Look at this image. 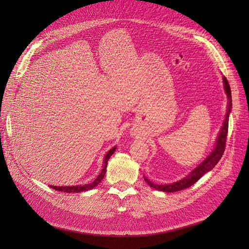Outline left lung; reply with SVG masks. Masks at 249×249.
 Wrapping results in <instances>:
<instances>
[{"mask_svg":"<svg viewBox=\"0 0 249 249\" xmlns=\"http://www.w3.org/2000/svg\"><path fill=\"white\" fill-rule=\"evenodd\" d=\"M223 82H224V89L225 92L228 94V99H229V106H228V113L227 116H225L224 123L222 125V129L219 133V136H218V139L216 141V146L214 148V150L211 153L210 156H208L207 159L203 161L201 164H199L198 166L195 168L193 171L190 172V175H188L186 178H184L183 179L178 180L177 183H173L170 185H156L153 184L150 180H148L147 178H144L145 182L152 187L155 188L157 190H161L164 192H177L179 190L186 189V188H189L190 186H192L193 184H195L197 180L207 173L208 171L212 170L215 165L219 162V160L221 159V157L224 153L225 149V145H227V138H228V131H229V116H230V112L231 109V87L229 82L227 80V78L223 77Z\"/></svg>","mask_w":249,"mask_h":249,"instance_id":"8db88e82","label":"left lung"}]
</instances>
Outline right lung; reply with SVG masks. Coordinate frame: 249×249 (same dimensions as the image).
I'll return each mask as SVG.
<instances>
[{"label": "right lung", "instance_id": "add662e5", "mask_svg": "<svg viewBox=\"0 0 249 249\" xmlns=\"http://www.w3.org/2000/svg\"><path fill=\"white\" fill-rule=\"evenodd\" d=\"M115 148L116 147H113L111 148L108 154L106 155V157H105V160H104V168L102 170V172L100 173V176L97 177L92 183L90 184H87V185H84V186H70V187H57V186H50L52 189H55L57 191H61V192H66V193H78V192H83V191H87V190H90L92 189V188H94L95 186L99 185L101 183V180L104 178L105 177V173H106V168H107V163H108V160L109 158L114 154L115 152Z\"/></svg>", "mask_w": 249, "mask_h": 249}]
</instances>
